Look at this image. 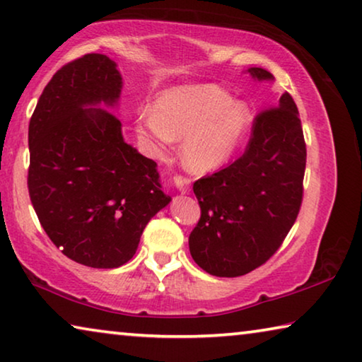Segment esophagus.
I'll list each match as a JSON object with an SVG mask.
<instances>
[{
  "label": "esophagus",
  "mask_w": 362,
  "mask_h": 362,
  "mask_svg": "<svg viewBox=\"0 0 362 362\" xmlns=\"http://www.w3.org/2000/svg\"><path fill=\"white\" fill-rule=\"evenodd\" d=\"M173 181H175L176 189L181 194H187L189 192V186H191V180H189V177L180 175V176H175Z\"/></svg>",
  "instance_id": "esophagus-1"
}]
</instances>
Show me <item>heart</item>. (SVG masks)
<instances>
[{"mask_svg":"<svg viewBox=\"0 0 362 362\" xmlns=\"http://www.w3.org/2000/svg\"><path fill=\"white\" fill-rule=\"evenodd\" d=\"M246 103L231 100L216 86L171 88L155 102L153 111L137 118V132L165 147L182 141V162L194 173H207L235 152L249 124Z\"/></svg>","mask_w":362,"mask_h":362,"instance_id":"obj_1","label":"heart"}]
</instances>
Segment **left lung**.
I'll return each mask as SVG.
<instances>
[{
    "mask_svg": "<svg viewBox=\"0 0 362 362\" xmlns=\"http://www.w3.org/2000/svg\"><path fill=\"white\" fill-rule=\"evenodd\" d=\"M257 81L274 76L247 69ZM305 142L298 107L285 92L254 118L247 147L235 162L194 182L200 218L189 251L215 276H241L265 264L296 221L303 202Z\"/></svg>",
    "mask_w": 362,
    "mask_h": 362,
    "instance_id": "8db88e82",
    "label": "left lung"
}]
</instances>
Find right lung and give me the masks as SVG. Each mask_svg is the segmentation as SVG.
<instances>
[{"label": "right lung", "mask_w": 362, "mask_h": 362, "mask_svg": "<svg viewBox=\"0 0 362 362\" xmlns=\"http://www.w3.org/2000/svg\"><path fill=\"white\" fill-rule=\"evenodd\" d=\"M121 87L115 61L84 54L57 71L29 124L27 186L40 225L66 257L93 269L131 260L144 228L171 200L157 163L100 108L115 107Z\"/></svg>", "instance_id": "right-lung-1"}]
</instances>
